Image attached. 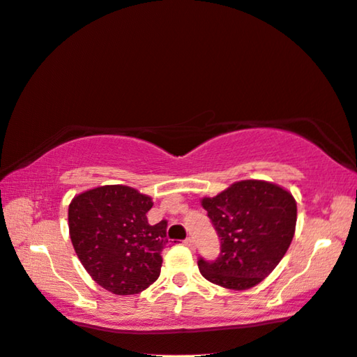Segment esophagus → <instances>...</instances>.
Listing matches in <instances>:
<instances>
[{
  "instance_id": "34e87169",
  "label": "esophagus",
  "mask_w": 357,
  "mask_h": 357,
  "mask_svg": "<svg viewBox=\"0 0 357 357\" xmlns=\"http://www.w3.org/2000/svg\"><path fill=\"white\" fill-rule=\"evenodd\" d=\"M184 243H185V245H188V247L192 248V247H194V238H192V237H188V238H185V241H184Z\"/></svg>"
}]
</instances>
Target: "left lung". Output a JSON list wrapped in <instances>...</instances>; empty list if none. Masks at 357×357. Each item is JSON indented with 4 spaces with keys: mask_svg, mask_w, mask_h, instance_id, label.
<instances>
[{
    "mask_svg": "<svg viewBox=\"0 0 357 357\" xmlns=\"http://www.w3.org/2000/svg\"><path fill=\"white\" fill-rule=\"evenodd\" d=\"M221 253L199 259L200 274L229 290H248L273 273L289 250L296 226V202L268 181L245 179L215 197H204Z\"/></svg>",
    "mask_w": 357,
    "mask_h": 357,
    "instance_id": "8db88e82",
    "label": "left lung"
}]
</instances>
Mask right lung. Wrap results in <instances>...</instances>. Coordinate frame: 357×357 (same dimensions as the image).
<instances>
[{
    "label": "right lung",
    "instance_id": "1",
    "mask_svg": "<svg viewBox=\"0 0 357 357\" xmlns=\"http://www.w3.org/2000/svg\"><path fill=\"white\" fill-rule=\"evenodd\" d=\"M152 199L128 185H100L73 197L68 231L75 253L96 284L136 295L160 275L167 221L151 226Z\"/></svg>",
    "mask_w": 357,
    "mask_h": 357
}]
</instances>
